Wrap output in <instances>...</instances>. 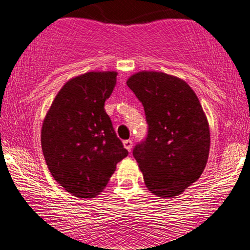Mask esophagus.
<instances>
[{
    "mask_svg": "<svg viewBox=\"0 0 250 250\" xmlns=\"http://www.w3.org/2000/svg\"><path fill=\"white\" fill-rule=\"evenodd\" d=\"M123 146H125V148L127 149L128 152H130L131 148H132V141H130V139H128V141H125V142H123Z\"/></svg>",
    "mask_w": 250,
    "mask_h": 250,
    "instance_id": "1",
    "label": "esophagus"
}]
</instances>
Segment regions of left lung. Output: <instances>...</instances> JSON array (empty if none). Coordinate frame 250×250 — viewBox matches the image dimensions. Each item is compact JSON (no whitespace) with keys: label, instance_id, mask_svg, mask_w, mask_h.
Returning <instances> with one entry per match:
<instances>
[{"label":"left lung","instance_id":"1","mask_svg":"<svg viewBox=\"0 0 250 250\" xmlns=\"http://www.w3.org/2000/svg\"><path fill=\"white\" fill-rule=\"evenodd\" d=\"M127 85L144 106L147 137L134 148V158L148 191L169 199L197 182L210 148L209 123L199 98L184 80L142 71Z\"/></svg>","mask_w":250,"mask_h":250}]
</instances>
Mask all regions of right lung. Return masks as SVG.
I'll return each mask as SVG.
<instances>
[{"label": "right lung", "instance_id": "1", "mask_svg": "<svg viewBox=\"0 0 250 250\" xmlns=\"http://www.w3.org/2000/svg\"><path fill=\"white\" fill-rule=\"evenodd\" d=\"M116 75L114 71H94L68 80L43 120L41 145L46 166L73 197H97L118 162L128 155L104 108Z\"/></svg>", "mask_w": 250, "mask_h": 250}]
</instances>
